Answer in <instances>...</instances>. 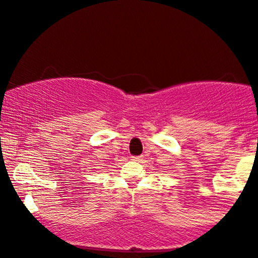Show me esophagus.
I'll list each match as a JSON object with an SVG mask.
<instances>
[{
	"instance_id": "34e87169",
	"label": "esophagus",
	"mask_w": 258,
	"mask_h": 258,
	"mask_svg": "<svg viewBox=\"0 0 258 258\" xmlns=\"http://www.w3.org/2000/svg\"><path fill=\"white\" fill-rule=\"evenodd\" d=\"M132 161H142L143 156H132Z\"/></svg>"
}]
</instances>
